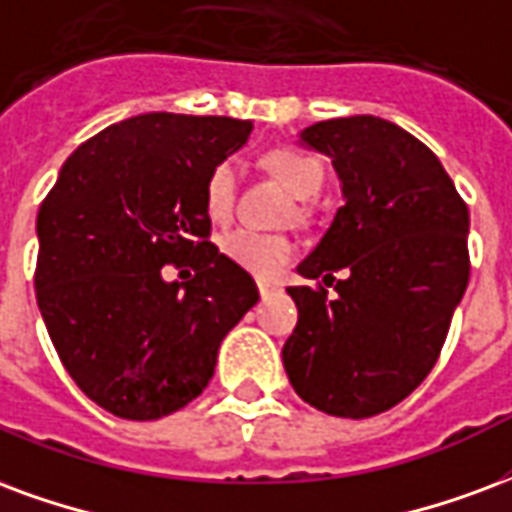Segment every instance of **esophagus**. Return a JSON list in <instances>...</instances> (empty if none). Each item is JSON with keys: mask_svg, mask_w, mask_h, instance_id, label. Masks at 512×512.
Masks as SVG:
<instances>
[{"mask_svg": "<svg viewBox=\"0 0 512 512\" xmlns=\"http://www.w3.org/2000/svg\"><path fill=\"white\" fill-rule=\"evenodd\" d=\"M257 290H260L263 298H271L274 293H279V287H276L274 282H268V279H260V282H257Z\"/></svg>", "mask_w": 512, "mask_h": 512, "instance_id": "obj_1", "label": "esophagus"}]
</instances>
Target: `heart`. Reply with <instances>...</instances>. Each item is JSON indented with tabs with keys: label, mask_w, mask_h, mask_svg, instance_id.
Segmentation results:
<instances>
[{
	"label": "heart",
	"mask_w": 512,
	"mask_h": 512,
	"mask_svg": "<svg viewBox=\"0 0 512 512\" xmlns=\"http://www.w3.org/2000/svg\"><path fill=\"white\" fill-rule=\"evenodd\" d=\"M263 162L295 198L309 200L323 189V162L309 151L295 149V146H276L263 157ZM233 198H236V170L230 162L222 160L211 168L206 184H203L208 217L217 222L230 217ZM222 252L249 274L271 276L293 257V244L282 236H268V233L249 230V227H238L222 238Z\"/></svg>",
	"instance_id": "obj_1"
}]
</instances>
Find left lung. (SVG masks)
I'll use <instances>...</instances> for the list:
<instances>
[{
    "instance_id": "8db88e82",
    "label": "left lung",
    "mask_w": 512,
    "mask_h": 512,
    "mask_svg": "<svg viewBox=\"0 0 512 512\" xmlns=\"http://www.w3.org/2000/svg\"><path fill=\"white\" fill-rule=\"evenodd\" d=\"M301 143L331 157L344 206L298 266L336 290L287 287L298 325L282 347L295 393L336 418H372L434 369L469 282V211L415 135L377 116L317 121ZM345 279L332 282V271Z\"/></svg>"
}]
</instances>
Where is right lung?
I'll return each mask as SVG.
<instances>
[{"mask_svg": "<svg viewBox=\"0 0 512 512\" xmlns=\"http://www.w3.org/2000/svg\"><path fill=\"white\" fill-rule=\"evenodd\" d=\"M252 121L143 113L81 143L37 214L34 290L64 369L127 420L198 399L219 344L257 304L244 268L208 241L203 184ZM196 268L165 283L161 266Z\"/></svg>", "mask_w": 512, "mask_h": 512, "instance_id": "1", "label": "right lung"}]
</instances>
